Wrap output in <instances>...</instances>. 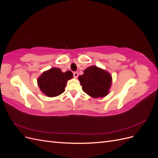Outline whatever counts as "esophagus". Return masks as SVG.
<instances>
[{"label":"esophagus","mask_w":158,"mask_h":158,"mask_svg":"<svg viewBox=\"0 0 158 158\" xmlns=\"http://www.w3.org/2000/svg\"><path fill=\"white\" fill-rule=\"evenodd\" d=\"M73 75H74V77L75 78H77V77L78 76V73H77V72H74Z\"/></svg>","instance_id":"1"}]
</instances>
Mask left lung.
I'll return each instance as SVG.
<instances>
[{
  "label": "left lung",
  "mask_w": 158,
  "mask_h": 158,
  "mask_svg": "<svg viewBox=\"0 0 158 158\" xmlns=\"http://www.w3.org/2000/svg\"><path fill=\"white\" fill-rule=\"evenodd\" d=\"M78 79L84 92L94 98L106 96L112 84L111 74L96 66L85 69Z\"/></svg>",
  "instance_id": "obj_1"
}]
</instances>
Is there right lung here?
Wrapping results in <instances>:
<instances>
[{
  "label": "right lung",
  "mask_w": 158,
  "mask_h": 158,
  "mask_svg": "<svg viewBox=\"0 0 158 158\" xmlns=\"http://www.w3.org/2000/svg\"><path fill=\"white\" fill-rule=\"evenodd\" d=\"M73 78L70 71L63 73L60 69L51 68L45 71L37 79V84L41 92L47 96H58L64 92L67 81Z\"/></svg>",
  "instance_id": "obj_1"
}]
</instances>
